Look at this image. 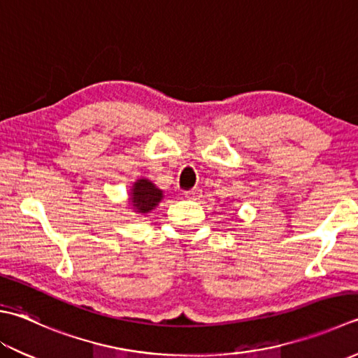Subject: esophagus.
I'll return each mask as SVG.
<instances>
[{"mask_svg":"<svg viewBox=\"0 0 358 358\" xmlns=\"http://www.w3.org/2000/svg\"><path fill=\"white\" fill-rule=\"evenodd\" d=\"M184 194H185V198H188V199H198V198H201V190H199V188H192V190L185 192Z\"/></svg>","mask_w":358,"mask_h":358,"instance_id":"34e87169","label":"esophagus"}]
</instances>
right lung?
Returning <instances> with one entry per match:
<instances>
[{
    "instance_id": "1",
    "label": "right lung",
    "mask_w": 358,
    "mask_h": 358,
    "mask_svg": "<svg viewBox=\"0 0 358 358\" xmlns=\"http://www.w3.org/2000/svg\"><path fill=\"white\" fill-rule=\"evenodd\" d=\"M162 199V192L154 187L152 182L146 179H140L134 184L132 188V204L134 208L140 213H148L157 206Z\"/></svg>"
}]
</instances>
